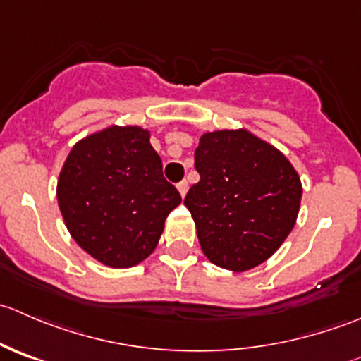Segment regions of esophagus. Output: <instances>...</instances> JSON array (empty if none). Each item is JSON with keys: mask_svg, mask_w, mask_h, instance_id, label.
Returning <instances> with one entry per match:
<instances>
[{"mask_svg": "<svg viewBox=\"0 0 361 361\" xmlns=\"http://www.w3.org/2000/svg\"><path fill=\"white\" fill-rule=\"evenodd\" d=\"M176 187H178V192H180L181 197H185V195H187V192H188V183H187V181H180V183H178Z\"/></svg>", "mask_w": 361, "mask_h": 361, "instance_id": "34e87169", "label": "esophagus"}]
</instances>
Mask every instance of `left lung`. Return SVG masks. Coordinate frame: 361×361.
<instances>
[{
  "label": "left lung",
  "mask_w": 361,
  "mask_h": 361,
  "mask_svg": "<svg viewBox=\"0 0 361 361\" xmlns=\"http://www.w3.org/2000/svg\"><path fill=\"white\" fill-rule=\"evenodd\" d=\"M199 183L188 190L199 245L211 264L245 272L264 264L293 231L302 183L285 154L248 129L204 133Z\"/></svg>",
  "instance_id": "obj_1"
}]
</instances>
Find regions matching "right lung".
<instances>
[{
    "instance_id": "1",
    "label": "right lung",
    "mask_w": 361,
    "mask_h": 361,
    "mask_svg": "<svg viewBox=\"0 0 361 361\" xmlns=\"http://www.w3.org/2000/svg\"><path fill=\"white\" fill-rule=\"evenodd\" d=\"M57 202L76 245L106 267H134L157 248L181 195L162 174L150 130L110 126L68 154Z\"/></svg>"
}]
</instances>
